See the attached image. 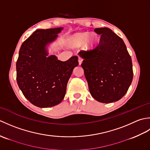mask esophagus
<instances>
[{
	"label": "esophagus",
	"mask_w": 150,
	"mask_h": 150,
	"mask_svg": "<svg viewBox=\"0 0 150 150\" xmlns=\"http://www.w3.org/2000/svg\"><path fill=\"white\" fill-rule=\"evenodd\" d=\"M79 65H81V64H82V60H83V59H82V58H81V57H79Z\"/></svg>",
	"instance_id": "esophagus-1"
}]
</instances>
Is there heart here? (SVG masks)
<instances>
[{
	"instance_id": "b5f03b06",
	"label": "heart",
	"mask_w": 150,
	"mask_h": 150,
	"mask_svg": "<svg viewBox=\"0 0 150 150\" xmlns=\"http://www.w3.org/2000/svg\"><path fill=\"white\" fill-rule=\"evenodd\" d=\"M95 42V37L94 35H91L90 33L84 32L73 35L69 37L68 44L69 46L73 47H80L85 45L86 47H92Z\"/></svg>"
}]
</instances>
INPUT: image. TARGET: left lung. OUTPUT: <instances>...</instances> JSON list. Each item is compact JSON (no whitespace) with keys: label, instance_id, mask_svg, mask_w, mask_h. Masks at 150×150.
<instances>
[{"label":"left lung","instance_id":"obj_1","mask_svg":"<svg viewBox=\"0 0 150 150\" xmlns=\"http://www.w3.org/2000/svg\"><path fill=\"white\" fill-rule=\"evenodd\" d=\"M100 35L98 45L93 50L81 51L89 90L95 100L111 103L120 100L133 80L132 58L123 40L108 28L94 30Z\"/></svg>","mask_w":150,"mask_h":150}]
</instances>
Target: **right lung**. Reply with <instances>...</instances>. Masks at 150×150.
Returning a JSON list of instances; mask_svg holds the SVG:
<instances>
[{
	"label": "right lung",
	"mask_w": 150,
	"mask_h": 150,
	"mask_svg": "<svg viewBox=\"0 0 150 150\" xmlns=\"http://www.w3.org/2000/svg\"><path fill=\"white\" fill-rule=\"evenodd\" d=\"M62 30H37L19 50L16 63L17 84L24 97L37 107H52L61 103L73 70L79 64L77 56L64 62L55 55L48 56L47 46Z\"/></svg>",
	"instance_id": "add662e5"
}]
</instances>
